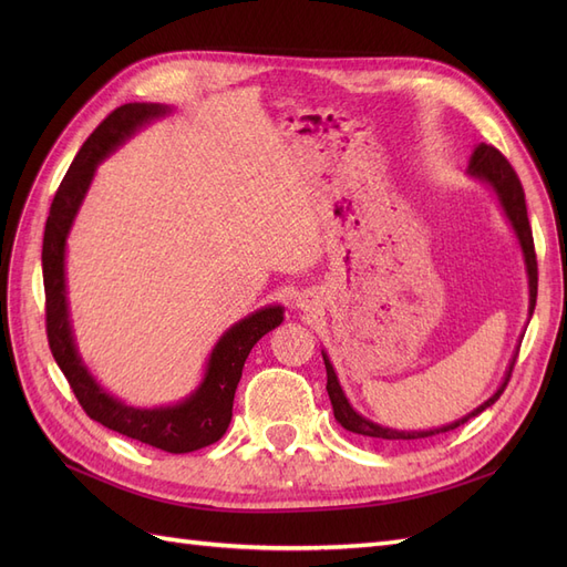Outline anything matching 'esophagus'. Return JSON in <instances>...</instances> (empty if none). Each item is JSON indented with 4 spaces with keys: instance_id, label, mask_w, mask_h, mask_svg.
Listing matches in <instances>:
<instances>
[{
    "instance_id": "esophagus-1",
    "label": "esophagus",
    "mask_w": 567,
    "mask_h": 567,
    "mask_svg": "<svg viewBox=\"0 0 567 567\" xmlns=\"http://www.w3.org/2000/svg\"><path fill=\"white\" fill-rule=\"evenodd\" d=\"M300 307H307V300H300Z\"/></svg>"
}]
</instances>
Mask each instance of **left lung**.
Masks as SVG:
<instances>
[{
    "instance_id": "obj_1",
    "label": "left lung",
    "mask_w": 567,
    "mask_h": 567,
    "mask_svg": "<svg viewBox=\"0 0 567 567\" xmlns=\"http://www.w3.org/2000/svg\"><path fill=\"white\" fill-rule=\"evenodd\" d=\"M468 177L483 182L492 188V194L499 200V208L504 210V217L508 219V225L516 234L520 250H523V260H525V271H527V288H529V307H527V319H532V312H535V302H537V255H535V241H532V229H529V219H527V208H525V192L520 186V179L516 175V169L511 167V163L502 156L499 151L489 144H477L473 148V156L468 163ZM323 364H326V390H329V400L333 404V416L336 421L346 427V431L354 433V435H364V437H373V440H421V437H431V435H440L454 431V427L463 425L468 419L477 416L480 411H485L487 406H492L496 400L502 398L504 388L508 385L513 364H516V354H513L511 364L504 373L502 385L496 388V392L492 398H487L483 404L475 406L471 414L461 416L447 425L440 427H427V431H398V427H388L381 423H373L367 416L359 414V411L350 404V400L346 398V390L340 388V381L336 375V369L331 364L329 354L321 350Z\"/></svg>"
}]
</instances>
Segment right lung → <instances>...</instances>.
<instances>
[{"label":"right lung","mask_w":567,"mask_h":567,"mask_svg":"<svg viewBox=\"0 0 567 567\" xmlns=\"http://www.w3.org/2000/svg\"><path fill=\"white\" fill-rule=\"evenodd\" d=\"M167 113H173V109L165 104H125L115 109L82 144L49 208L42 241V277L49 348L87 416L120 435L140 440L156 450L186 454L208 447L227 433L231 423L234 392L241 381L246 359L255 342L284 321V307L267 305L262 310H255L246 319L236 321L215 342L208 362H205L203 379L192 394H186L177 404L146 409L115 398L82 362L65 286L68 234L75 225L99 163L106 161L132 134Z\"/></svg>","instance_id":"1"}]
</instances>
